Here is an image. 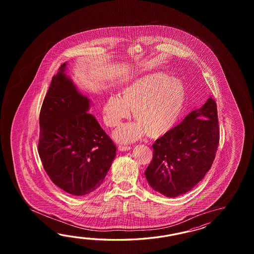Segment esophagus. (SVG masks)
Wrapping results in <instances>:
<instances>
[{
  "label": "esophagus",
  "instance_id": "34e87169",
  "mask_svg": "<svg viewBox=\"0 0 254 254\" xmlns=\"http://www.w3.org/2000/svg\"><path fill=\"white\" fill-rule=\"evenodd\" d=\"M118 149H119V151H129L131 148H130L129 146L120 145Z\"/></svg>",
  "mask_w": 254,
  "mask_h": 254
}]
</instances>
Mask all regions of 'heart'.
Listing matches in <instances>:
<instances>
[{
    "label": "heart",
    "mask_w": 254,
    "mask_h": 254,
    "mask_svg": "<svg viewBox=\"0 0 254 254\" xmlns=\"http://www.w3.org/2000/svg\"><path fill=\"white\" fill-rule=\"evenodd\" d=\"M185 86L180 79L163 73L142 76L131 81L121 92L111 95L103 103L104 124L116 127L132 111V122L120 126L114 132L119 142H131L142 135L160 137L173 129L183 113Z\"/></svg>",
    "instance_id": "b5f03b06"
}]
</instances>
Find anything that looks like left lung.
Listing matches in <instances>:
<instances>
[{"instance_id": "8db88e82", "label": "left lung", "mask_w": 254, "mask_h": 254, "mask_svg": "<svg viewBox=\"0 0 254 254\" xmlns=\"http://www.w3.org/2000/svg\"><path fill=\"white\" fill-rule=\"evenodd\" d=\"M219 140L217 105L210 97L152 144L145 171L150 186L170 198L188 192L211 169Z\"/></svg>"}]
</instances>
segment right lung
<instances>
[{"label":"right lung","instance_id":"add662e5","mask_svg":"<svg viewBox=\"0 0 254 254\" xmlns=\"http://www.w3.org/2000/svg\"><path fill=\"white\" fill-rule=\"evenodd\" d=\"M66 63L53 77L40 113L38 152L52 182L67 193L97 189L116 156V146L87 112L90 100L65 74Z\"/></svg>","mask_w":254,"mask_h":254}]
</instances>
